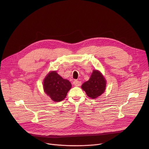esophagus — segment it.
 Instances as JSON below:
<instances>
[{"label": "esophagus", "instance_id": "1", "mask_svg": "<svg viewBox=\"0 0 149 149\" xmlns=\"http://www.w3.org/2000/svg\"><path fill=\"white\" fill-rule=\"evenodd\" d=\"M74 85L77 87H78V86H80L81 84V82L79 81H78V80H75L73 82Z\"/></svg>", "mask_w": 149, "mask_h": 149}]
</instances>
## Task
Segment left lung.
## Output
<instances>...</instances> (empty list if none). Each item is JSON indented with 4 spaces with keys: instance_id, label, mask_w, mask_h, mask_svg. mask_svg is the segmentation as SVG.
Returning a JSON list of instances; mask_svg holds the SVG:
<instances>
[{
    "instance_id": "8db88e82",
    "label": "left lung",
    "mask_w": 149,
    "mask_h": 149,
    "mask_svg": "<svg viewBox=\"0 0 149 149\" xmlns=\"http://www.w3.org/2000/svg\"><path fill=\"white\" fill-rule=\"evenodd\" d=\"M106 80L102 74L97 70H93L88 81L85 82L81 86L87 95L93 98L100 96L105 90Z\"/></svg>"
}]
</instances>
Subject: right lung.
<instances>
[{"label":"right lung","instance_id":"obj_1","mask_svg":"<svg viewBox=\"0 0 149 149\" xmlns=\"http://www.w3.org/2000/svg\"><path fill=\"white\" fill-rule=\"evenodd\" d=\"M71 87V82L62 78L56 71L49 72L44 80L45 93L55 102L64 99Z\"/></svg>","mask_w":149,"mask_h":149}]
</instances>
